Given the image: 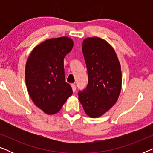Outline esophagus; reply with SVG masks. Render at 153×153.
<instances>
[{"label": "esophagus", "mask_w": 153, "mask_h": 153, "mask_svg": "<svg viewBox=\"0 0 153 153\" xmlns=\"http://www.w3.org/2000/svg\"><path fill=\"white\" fill-rule=\"evenodd\" d=\"M71 86H72V88L73 92H74V93H75V92H76V85H75V84H71Z\"/></svg>", "instance_id": "obj_1"}]
</instances>
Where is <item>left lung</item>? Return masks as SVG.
<instances>
[{
  "label": "left lung",
  "instance_id": "1",
  "mask_svg": "<svg viewBox=\"0 0 153 153\" xmlns=\"http://www.w3.org/2000/svg\"><path fill=\"white\" fill-rule=\"evenodd\" d=\"M82 51L88 81L86 88L79 91V100L88 116L97 118L118 99L122 85L120 65L113 47L99 37L85 39Z\"/></svg>",
  "mask_w": 153,
  "mask_h": 153
}]
</instances>
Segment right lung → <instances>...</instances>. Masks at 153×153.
<instances>
[{
  "label": "right lung",
  "mask_w": 153,
  "mask_h": 153,
  "mask_svg": "<svg viewBox=\"0 0 153 153\" xmlns=\"http://www.w3.org/2000/svg\"><path fill=\"white\" fill-rule=\"evenodd\" d=\"M73 45L68 37L47 39L35 47L27 60L25 78L28 94L45 114H56L72 95V87L65 78L64 58Z\"/></svg>",
  "instance_id": "obj_1"
}]
</instances>
